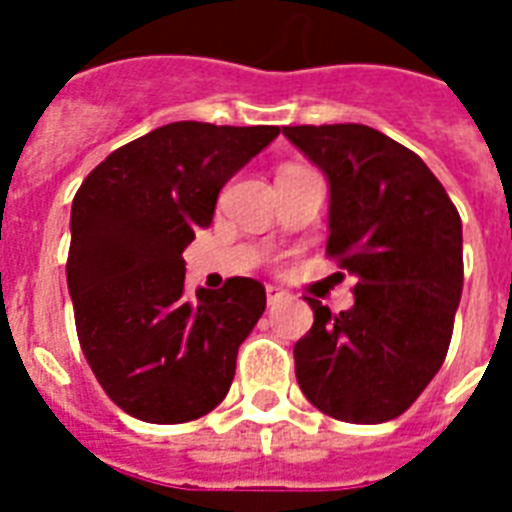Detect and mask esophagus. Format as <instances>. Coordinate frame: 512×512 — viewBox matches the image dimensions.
<instances>
[{
	"instance_id": "esophagus-1",
	"label": "esophagus",
	"mask_w": 512,
	"mask_h": 512,
	"mask_svg": "<svg viewBox=\"0 0 512 512\" xmlns=\"http://www.w3.org/2000/svg\"><path fill=\"white\" fill-rule=\"evenodd\" d=\"M265 297H268V305H276V303H281L284 297H287V292L279 287H265Z\"/></svg>"
}]
</instances>
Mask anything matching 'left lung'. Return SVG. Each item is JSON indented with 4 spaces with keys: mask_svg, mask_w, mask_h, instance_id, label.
<instances>
[{
    "mask_svg": "<svg viewBox=\"0 0 512 512\" xmlns=\"http://www.w3.org/2000/svg\"><path fill=\"white\" fill-rule=\"evenodd\" d=\"M329 180L327 255L356 276L350 311L308 297L300 390L342 422L396 420L441 369L462 295V220L406 146L366 124L284 127Z\"/></svg>",
    "mask_w": 512,
    "mask_h": 512,
    "instance_id": "1",
    "label": "left lung"
}]
</instances>
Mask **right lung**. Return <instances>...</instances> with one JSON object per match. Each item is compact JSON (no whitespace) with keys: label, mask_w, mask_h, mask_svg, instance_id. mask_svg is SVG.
<instances>
[{"label":"right lung","mask_w":512,"mask_h":512,"mask_svg":"<svg viewBox=\"0 0 512 512\" xmlns=\"http://www.w3.org/2000/svg\"><path fill=\"white\" fill-rule=\"evenodd\" d=\"M276 135L268 124H164L108 154L76 191L66 263L76 335L100 388L135 420H199L231 388L265 287L233 276L188 300L183 249L212 223L220 188Z\"/></svg>","instance_id":"obj_1"}]
</instances>
